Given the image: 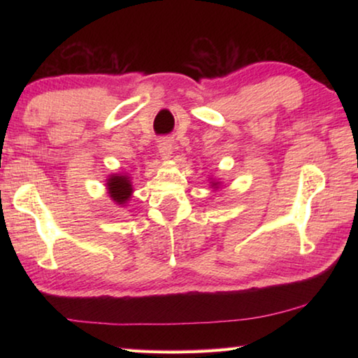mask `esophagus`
<instances>
[{
    "instance_id": "esophagus-1",
    "label": "esophagus",
    "mask_w": 358,
    "mask_h": 358,
    "mask_svg": "<svg viewBox=\"0 0 358 358\" xmlns=\"http://www.w3.org/2000/svg\"><path fill=\"white\" fill-rule=\"evenodd\" d=\"M157 150H159V155L162 159H171L172 156V145L169 141H162L159 145H157Z\"/></svg>"
}]
</instances>
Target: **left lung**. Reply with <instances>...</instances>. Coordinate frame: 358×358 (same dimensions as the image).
<instances>
[{
  "mask_svg": "<svg viewBox=\"0 0 358 358\" xmlns=\"http://www.w3.org/2000/svg\"><path fill=\"white\" fill-rule=\"evenodd\" d=\"M211 185H213V186H215V187H216V186H217V183H216V181H215V183H211Z\"/></svg>",
  "mask_w": 358,
  "mask_h": 358,
  "instance_id": "1",
  "label": "left lung"
}]
</instances>
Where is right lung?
<instances>
[{
  "mask_svg": "<svg viewBox=\"0 0 358 358\" xmlns=\"http://www.w3.org/2000/svg\"><path fill=\"white\" fill-rule=\"evenodd\" d=\"M107 189L112 201L118 205H124L132 196V185L128 175L113 173L107 178Z\"/></svg>",
  "mask_w": 358,
  "mask_h": 358,
  "instance_id": "1",
  "label": "right lung"
}]
</instances>
